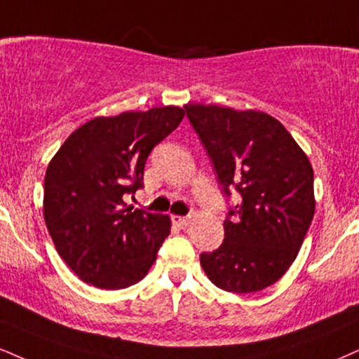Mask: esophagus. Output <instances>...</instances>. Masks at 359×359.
<instances>
[{
  "label": "esophagus",
  "instance_id": "esophagus-1",
  "mask_svg": "<svg viewBox=\"0 0 359 359\" xmlns=\"http://www.w3.org/2000/svg\"><path fill=\"white\" fill-rule=\"evenodd\" d=\"M172 222H174L179 229H185L189 224H191V215H187V217H182V215H174V217H172Z\"/></svg>",
  "mask_w": 359,
  "mask_h": 359
}]
</instances>
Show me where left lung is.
<instances>
[{"mask_svg": "<svg viewBox=\"0 0 359 359\" xmlns=\"http://www.w3.org/2000/svg\"><path fill=\"white\" fill-rule=\"evenodd\" d=\"M187 118L205 147L226 196L237 204L224 221V243L201 254L217 287L237 294L283 278L303 245L314 215L309 158L284 125L256 110L187 103Z\"/></svg>", "mask_w": 359, "mask_h": 359, "instance_id": "left-lung-1", "label": "left lung"}]
</instances>
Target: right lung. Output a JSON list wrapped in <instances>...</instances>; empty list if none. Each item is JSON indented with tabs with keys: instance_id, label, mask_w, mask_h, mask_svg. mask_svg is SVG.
<instances>
[{
	"instance_id": "add662e5",
	"label": "right lung",
	"mask_w": 359,
	"mask_h": 359,
	"mask_svg": "<svg viewBox=\"0 0 359 359\" xmlns=\"http://www.w3.org/2000/svg\"><path fill=\"white\" fill-rule=\"evenodd\" d=\"M184 115L170 105L97 116L51 158L43 215L60 257L83 283L123 289L152 267L170 219L133 209L125 198L144 187L147 157Z\"/></svg>"
}]
</instances>
